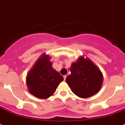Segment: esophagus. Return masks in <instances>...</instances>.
Masks as SVG:
<instances>
[{"label": "esophagus", "mask_w": 125, "mask_h": 125, "mask_svg": "<svg viewBox=\"0 0 125 125\" xmlns=\"http://www.w3.org/2000/svg\"><path fill=\"white\" fill-rule=\"evenodd\" d=\"M66 78H67V75H64V76H63L64 80H66Z\"/></svg>", "instance_id": "obj_1"}]
</instances>
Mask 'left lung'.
I'll return each mask as SVG.
<instances>
[{
  "label": "left lung",
  "mask_w": 125,
  "mask_h": 125,
  "mask_svg": "<svg viewBox=\"0 0 125 125\" xmlns=\"http://www.w3.org/2000/svg\"><path fill=\"white\" fill-rule=\"evenodd\" d=\"M71 74L66 78L73 93L80 98L90 97L100 91L103 83L102 72L88 58L81 56L70 67Z\"/></svg>",
  "instance_id": "left-lung-1"
}]
</instances>
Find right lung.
I'll return each instance as SVG.
<instances>
[{
  "label": "right lung",
  "instance_id": "obj_1",
  "mask_svg": "<svg viewBox=\"0 0 125 125\" xmlns=\"http://www.w3.org/2000/svg\"><path fill=\"white\" fill-rule=\"evenodd\" d=\"M50 56L42 55L27 75L29 92L40 99H47L54 93L63 77L52 67Z\"/></svg>",
  "mask_w": 125,
  "mask_h": 125
}]
</instances>
